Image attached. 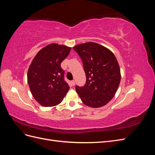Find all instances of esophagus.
Masks as SVG:
<instances>
[{
    "label": "esophagus",
    "instance_id": "34e87169",
    "mask_svg": "<svg viewBox=\"0 0 155 155\" xmlns=\"http://www.w3.org/2000/svg\"><path fill=\"white\" fill-rule=\"evenodd\" d=\"M71 84H72V86H74V85H75V81H74V80L71 81Z\"/></svg>",
    "mask_w": 155,
    "mask_h": 155
}]
</instances>
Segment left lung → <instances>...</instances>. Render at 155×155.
<instances>
[{
	"label": "left lung",
	"instance_id": "8db88e82",
	"mask_svg": "<svg viewBox=\"0 0 155 155\" xmlns=\"http://www.w3.org/2000/svg\"><path fill=\"white\" fill-rule=\"evenodd\" d=\"M81 59L86 83L76 90L84 104L101 107L114 97L119 87L120 67L110 50L96 43L89 42L73 48Z\"/></svg>",
	"mask_w": 155,
	"mask_h": 155
}]
</instances>
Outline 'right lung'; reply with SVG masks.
I'll use <instances>...</instances> for the list:
<instances>
[{
    "instance_id": "add662e5",
    "label": "right lung",
    "mask_w": 155,
    "mask_h": 155,
    "mask_svg": "<svg viewBox=\"0 0 155 155\" xmlns=\"http://www.w3.org/2000/svg\"><path fill=\"white\" fill-rule=\"evenodd\" d=\"M70 47L50 44L33 59L28 71V83L35 100L43 107L59 104L69 90L61 63L68 55Z\"/></svg>"
}]
</instances>
